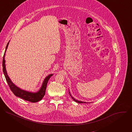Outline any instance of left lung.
I'll list each match as a JSON object with an SVG mask.
<instances>
[{"instance_id":"obj_1","label":"left lung","mask_w":132,"mask_h":132,"mask_svg":"<svg viewBox=\"0 0 132 132\" xmlns=\"http://www.w3.org/2000/svg\"><path fill=\"white\" fill-rule=\"evenodd\" d=\"M69 95H70V96H71V98H72L75 102H77V103H88V102H83V101H78V100H76V99L73 98V97H72L71 96V95H70V92H69Z\"/></svg>"}]
</instances>
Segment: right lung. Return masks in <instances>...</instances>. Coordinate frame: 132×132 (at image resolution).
I'll use <instances>...</instances> for the list:
<instances>
[{"label": "right lung", "instance_id": "1", "mask_svg": "<svg viewBox=\"0 0 132 132\" xmlns=\"http://www.w3.org/2000/svg\"><path fill=\"white\" fill-rule=\"evenodd\" d=\"M9 42L7 43V45L6 47V50L4 55L3 57V72L4 73V75L5 76L6 81L11 90V91L13 93L14 95L20 98H22V99L30 101L31 102H37L42 99V98L44 97L45 94V91L46 88L47 86V84L48 82V80L50 78L53 76V74H50L44 79L42 85L41 87L40 88V90L36 92H29L24 90H22L20 89V88L16 86L11 80L10 78L9 77L8 75H7V72L6 69V65H5V53L6 52V50L7 49L8 44Z\"/></svg>", "mask_w": 132, "mask_h": 132}]
</instances>
